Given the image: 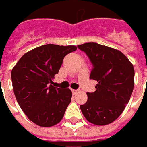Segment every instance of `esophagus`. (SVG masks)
Returning a JSON list of instances; mask_svg holds the SVG:
<instances>
[{
  "mask_svg": "<svg viewBox=\"0 0 147 147\" xmlns=\"http://www.w3.org/2000/svg\"><path fill=\"white\" fill-rule=\"evenodd\" d=\"M79 91L78 90H76V89H72V93H73V94H77Z\"/></svg>",
  "mask_w": 147,
  "mask_h": 147,
  "instance_id": "1",
  "label": "esophagus"
}]
</instances>
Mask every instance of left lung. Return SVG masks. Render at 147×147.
<instances>
[{
	"label": "left lung",
	"mask_w": 147,
	"mask_h": 147,
	"mask_svg": "<svg viewBox=\"0 0 147 147\" xmlns=\"http://www.w3.org/2000/svg\"><path fill=\"white\" fill-rule=\"evenodd\" d=\"M90 59L93 68L89 79L98 82L94 93H87L88 100L80 105L86 120L97 125L115 121L124 111L134 89L135 70L121 51L86 42L78 45Z\"/></svg>",
	"instance_id": "obj_1"
}]
</instances>
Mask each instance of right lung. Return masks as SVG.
I'll return each mask as SVG.
<instances>
[{
  "mask_svg": "<svg viewBox=\"0 0 147 147\" xmlns=\"http://www.w3.org/2000/svg\"><path fill=\"white\" fill-rule=\"evenodd\" d=\"M76 46L46 44L26 53L11 70L13 91L27 118L42 127L57 125L71 102L69 89L53 86L63 58Z\"/></svg>",
  "mask_w": 147,
  "mask_h": 147,
  "instance_id": "add662e5",
  "label": "right lung"
}]
</instances>
